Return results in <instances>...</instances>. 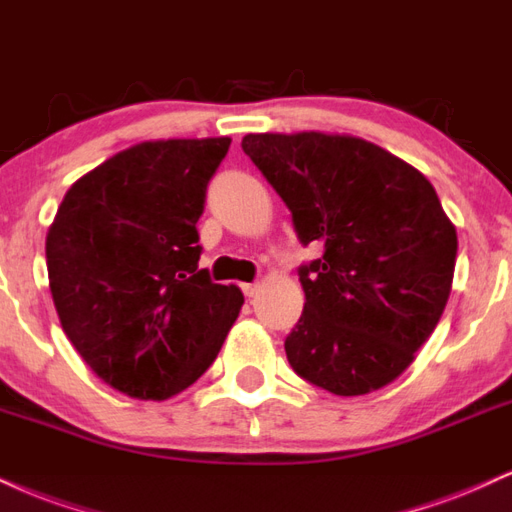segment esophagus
Wrapping results in <instances>:
<instances>
[{
	"instance_id": "esophagus-1",
	"label": "esophagus",
	"mask_w": 512,
	"mask_h": 512,
	"mask_svg": "<svg viewBox=\"0 0 512 512\" xmlns=\"http://www.w3.org/2000/svg\"><path fill=\"white\" fill-rule=\"evenodd\" d=\"M242 292L246 294V297H254V294L258 292V282H246V285H242Z\"/></svg>"
}]
</instances>
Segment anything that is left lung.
Returning <instances> with one entry per match:
<instances>
[{
    "label": "left lung",
    "mask_w": 512,
    "mask_h": 512,
    "mask_svg": "<svg viewBox=\"0 0 512 512\" xmlns=\"http://www.w3.org/2000/svg\"><path fill=\"white\" fill-rule=\"evenodd\" d=\"M244 153L292 213L306 304L287 362L333 395L395 381L434 333L453 285L458 234L422 172L364 138L249 134Z\"/></svg>",
    "instance_id": "left-lung-1"
}]
</instances>
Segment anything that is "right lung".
<instances>
[{
    "label": "right lung",
    "mask_w": 512,
    "mask_h": 512,
    "mask_svg": "<svg viewBox=\"0 0 512 512\" xmlns=\"http://www.w3.org/2000/svg\"><path fill=\"white\" fill-rule=\"evenodd\" d=\"M227 150L225 136L126 148L66 191L47 232L66 338L131 398L167 400L198 381L244 304L198 268L196 222Z\"/></svg>",
    "instance_id": "add662e5"
}]
</instances>
